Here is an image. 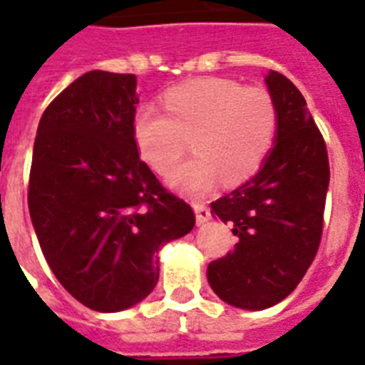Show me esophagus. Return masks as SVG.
<instances>
[{
  "mask_svg": "<svg viewBox=\"0 0 365 365\" xmlns=\"http://www.w3.org/2000/svg\"><path fill=\"white\" fill-rule=\"evenodd\" d=\"M193 210L197 214V223H206L212 217L210 208L205 205V202H193Z\"/></svg>",
  "mask_w": 365,
  "mask_h": 365,
  "instance_id": "34e87169",
  "label": "esophagus"
}]
</instances>
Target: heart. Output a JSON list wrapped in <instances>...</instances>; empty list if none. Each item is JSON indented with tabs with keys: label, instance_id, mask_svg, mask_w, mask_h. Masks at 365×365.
I'll list each match as a JSON object with an SVG mask.
<instances>
[{
	"label": "heart",
	"instance_id": "b5f03b06",
	"mask_svg": "<svg viewBox=\"0 0 365 365\" xmlns=\"http://www.w3.org/2000/svg\"><path fill=\"white\" fill-rule=\"evenodd\" d=\"M163 108L145 102L134 110L130 132L142 160L159 174L178 165L191 138L193 157L170 176L187 195L208 193L223 178L246 182L265 163L278 130L269 91L225 77H199L168 88Z\"/></svg>",
	"mask_w": 365,
	"mask_h": 365
}]
</instances>
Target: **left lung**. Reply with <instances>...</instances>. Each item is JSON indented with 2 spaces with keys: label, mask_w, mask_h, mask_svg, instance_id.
Masks as SVG:
<instances>
[{
  "label": "left lung",
  "mask_w": 365,
  "mask_h": 365,
  "mask_svg": "<svg viewBox=\"0 0 365 365\" xmlns=\"http://www.w3.org/2000/svg\"><path fill=\"white\" fill-rule=\"evenodd\" d=\"M265 83L278 110L274 145L254 178L210 205L239 242L208 265V282L220 299L248 311L277 305L305 277L329 185L328 149L303 94L278 71Z\"/></svg>",
  "instance_id": "1"
}]
</instances>
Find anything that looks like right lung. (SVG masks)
<instances>
[{"label": "right lung", "mask_w": 365, "mask_h": 365, "mask_svg": "<svg viewBox=\"0 0 365 365\" xmlns=\"http://www.w3.org/2000/svg\"><path fill=\"white\" fill-rule=\"evenodd\" d=\"M136 76L93 70L47 106L37 126L28 208L58 282L88 309L125 311L153 292L159 250L195 214L138 155Z\"/></svg>", "instance_id": "right-lung-1"}]
</instances>
